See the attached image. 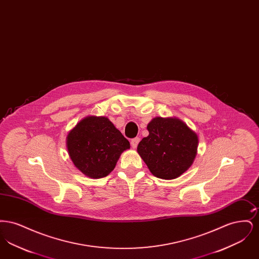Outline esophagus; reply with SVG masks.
Masks as SVG:
<instances>
[{"instance_id":"1","label":"esophagus","mask_w":259,"mask_h":259,"mask_svg":"<svg viewBox=\"0 0 259 259\" xmlns=\"http://www.w3.org/2000/svg\"><path fill=\"white\" fill-rule=\"evenodd\" d=\"M140 138L139 137H136V138H134V139H132L131 140V147L133 148H136L137 147H138V144L140 143Z\"/></svg>"}]
</instances>
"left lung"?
Segmentation results:
<instances>
[{"label": "left lung", "mask_w": 259, "mask_h": 259, "mask_svg": "<svg viewBox=\"0 0 259 259\" xmlns=\"http://www.w3.org/2000/svg\"><path fill=\"white\" fill-rule=\"evenodd\" d=\"M148 137L137 150L151 174L163 180L180 177L192 164L198 137L178 118L155 117L148 125Z\"/></svg>", "instance_id": "left-lung-1"}]
</instances>
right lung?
Masks as SVG:
<instances>
[{
	"instance_id": "right-lung-1",
	"label": "right lung",
	"mask_w": 259,
	"mask_h": 259,
	"mask_svg": "<svg viewBox=\"0 0 259 259\" xmlns=\"http://www.w3.org/2000/svg\"><path fill=\"white\" fill-rule=\"evenodd\" d=\"M67 148L80 172L100 179L113 170L121 152L130 148V143L109 118L88 116L69 133Z\"/></svg>"
}]
</instances>
